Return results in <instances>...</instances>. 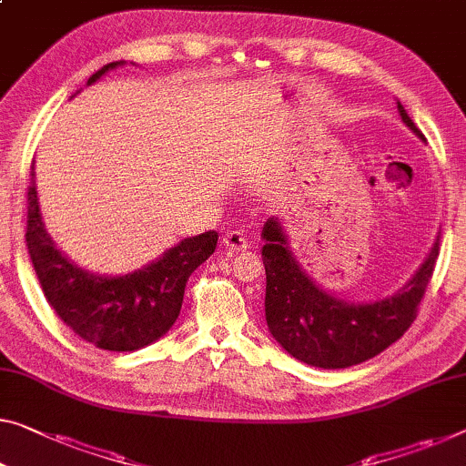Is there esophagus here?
I'll return each instance as SVG.
<instances>
[{
  "mask_svg": "<svg viewBox=\"0 0 466 466\" xmlns=\"http://www.w3.org/2000/svg\"><path fill=\"white\" fill-rule=\"evenodd\" d=\"M224 247L228 248V251L238 253V251H247L248 242H247V238L240 232H228L224 236Z\"/></svg>",
  "mask_w": 466,
  "mask_h": 466,
  "instance_id": "esophagus-1",
  "label": "esophagus"
}]
</instances>
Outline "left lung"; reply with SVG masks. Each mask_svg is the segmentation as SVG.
Segmentation results:
<instances>
[{"mask_svg": "<svg viewBox=\"0 0 466 466\" xmlns=\"http://www.w3.org/2000/svg\"><path fill=\"white\" fill-rule=\"evenodd\" d=\"M406 127L425 142L398 100ZM266 266V320L280 347L295 360L316 368H350L379 356L410 329L416 308L431 280L440 255V236L414 276L393 295L377 301H347L322 289L297 259L280 218L263 224Z\"/></svg>", "mask_w": 466, "mask_h": 466, "instance_id": "obj_1", "label": "left lung"}]
</instances>
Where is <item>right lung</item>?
<instances>
[{
  "label": "right lung",
  "mask_w": 466,
  "mask_h": 466,
  "mask_svg": "<svg viewBox=\"0 0 466 466\" xmlns=\"http://www.w3.org/2000/svg\"><path fill=\"white\" fill-rule=\"evenodd\" d=\"M123 65L125 60L108 62L87 79V86ZM26 194V247L41 290L60 320L71 326L83 341L100 350L136 351L158 341L177 320L190 274L218 247V232L209 230L179 240L161 257L129 274H94L62 253L47 234L35 171H31Z\"/></svg>",
  "instance_id": "obj_1"
}]
</instances>
